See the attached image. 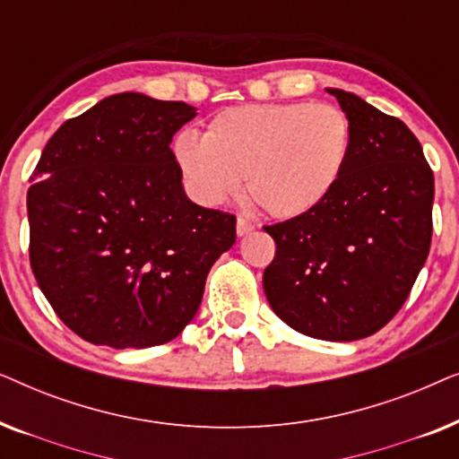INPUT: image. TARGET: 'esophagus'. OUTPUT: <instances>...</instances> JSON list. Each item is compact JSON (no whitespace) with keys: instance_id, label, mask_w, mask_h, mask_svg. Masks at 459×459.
I'll return each instance as SVG.
<instances>
[{"instance_id":"obj_1","label":"esophagus","mask_w":459,"mask_h":459,"mask_svg":"<svg viewBox=\"0 0 459 459\" xmlns=\"http://www.w3.org/2000/svg\"><path fill=\"white\" fill-rule=\"evenodd\" d=\"M255 230V225L248 221V219H244V217H238V221H236V234L238 236H247V234H250V231Z\"/></svg>"}]
</instances>
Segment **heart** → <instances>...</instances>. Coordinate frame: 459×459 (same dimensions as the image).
Masks as SVG:
<instances>
[{
	"label": "heart",
	"mask_w": 459,
	"mask_h": 459,
	"mask_svg": "<svg viewBox=\"0 0 459 459\" xmlns=\"http://www.w3.org/2000/svg\"><path fill=\"white\" fill-rule=\"evenodd\" d=\"M351 140L349 117L332 104H244L217 112L203 137L179 131L171 154L196 203H225L244 178L261 211L294 219L334 192Z\"/></svg>",
	"instance_id": "b5f03b06"
}]
</instances>
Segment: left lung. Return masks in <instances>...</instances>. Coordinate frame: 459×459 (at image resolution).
I'll return each instance as SVG.
<instances>
[{
  "mask_svg": "<svg viewBox=\"0 0 459 459\" xmlns=\"http://www.w3.org/2000/svg\"><path fill=\"white\" fill-rule=\"evenodd\" d=\"M351 123L334 192L307 215L267 225L275 256L263 290L281 322L319 341H359L394 317L426 263L435 178L399 118L328 90Z\"/></svg>",
  "mask_w": 459,
  "mask_h": 459,
  "instance_id": "obj_1",
  "label": "left lung"
}]
</instances>
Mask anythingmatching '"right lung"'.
Instances as JSON below:
<instances>
[{
    "label": "right lung",
    "mask_w": 459,
    "mask_h": 459,
    "mask_svg": "<svg viewBox=\"0 0 459 459\" xmlns=\"http://www.w3.org/2000/svg\"><path fill=\"white\" fill-rule=\"evenodd\" d=\"M196 108L125 91L68 118L29 187V256L56 316L83 341L146 349L196 316L236 217L186 196L171 140Z\"/></svg>",
    "instance_id": "1"
}]
</instances>
